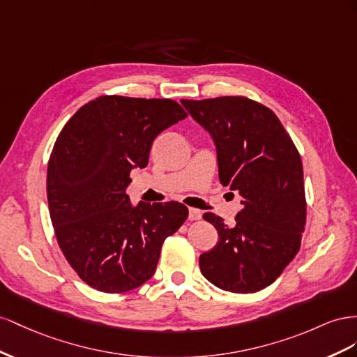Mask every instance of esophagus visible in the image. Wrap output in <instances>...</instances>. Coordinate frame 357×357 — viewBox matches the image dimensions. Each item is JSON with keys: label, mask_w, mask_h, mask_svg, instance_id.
I'll use <instances>...</instances> for the list:
<instances>
[{"label": "esophagus", "mask_w": 357, "mask_h": 357, "mask_svg": "<svg viewBox=\"0 0 357 357\" xmlns=\"http://www.w3.org/2000/svg\"><path fill=\"white\" fill-rule=\"evenodd\" d=\"M188 218H190L191 221L200 220V218H202V211H200V209H196V208H190V209H188Z\"/></svg>", "instance_id": "1"}]
</instances>
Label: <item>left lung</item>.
Wrapping results in <instances>:
<instances>
[{
    "instance_id": "left-lung-1",
    "label": "left lung",
    "mask_w": 357,
    "mask_h": 357,
    "mask_svg": "<svg viewBox=\"0 0 357 357\" xmlns=\"http://www.w3.org/2000/svg\"><path fill=\"white\" fill-rule=\"evenodd\" d=\"M217 146L218 176L241 196L242 209L227 226L203 213L218 242L200 254L209 282L233 293H254L277 280L301 248L307 222L299 151L273 112L242 96L181 100Z\"/></svg>"
}]
</instances>
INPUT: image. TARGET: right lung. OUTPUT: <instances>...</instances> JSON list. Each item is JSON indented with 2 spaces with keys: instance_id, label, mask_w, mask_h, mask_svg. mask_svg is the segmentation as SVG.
<instances>
[{
  "instance_id": "obj_1",
  "label": "right lung",
  "mask_w": 357,
  "mask_h": 357,
  "mask_svg": "<svg viewBox=\"0 0 357 357\" xmlns=\"http://www.w3.org/2000/svg\"><path fill=\"white\" fill-rule=\"evenodd\" d=\"M187 118L175 100L101 96L71 116L47 165V203L58 245L79 278L126 293L155 272L162 242L188 217L179 202L130 203V172L152 142Z\"/></svg>"
}]
</instances>
